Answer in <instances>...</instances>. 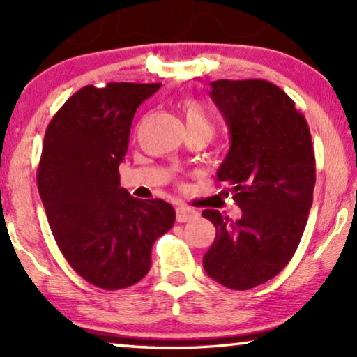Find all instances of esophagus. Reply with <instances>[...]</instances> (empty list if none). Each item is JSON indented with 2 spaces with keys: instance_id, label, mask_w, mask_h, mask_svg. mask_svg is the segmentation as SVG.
<instances>
[{
  "instance_id": "obj_1",
  "label": "esophagus",
  "mask_w": 357,
  "mask_h": 357,
  "mask_svg": "<svg viewBox=\"0 0 357 357\" xmlns=\"http://www.w3.org/2000/svg\"><path fill=\"white\" fill-rule=\"evenodd\" d=\"M197 218H198V211H195V209L188 208V206L177 208V221L178 222H190Z\"/></svg>"
}]
</instances>
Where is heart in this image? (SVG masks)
<instances>
[{
	"label": "heart",
	"mask_w": 357,
	"mask_h": 357,
	"mask_svg": "<svg viewBox=\"0 0 357 357\" xmlns=\"http://www.w3.org/2000/svg\"><path fill=\"white\" fill-rule=\"evenodd\" d=\"M182 114L185 119V123H187L188 131L195 130H206L209 133H213V123L211 120L208 119L206 112L203 110V107L198 104L197 100L187 99L182 102Z\"/></svg>",
	"instance_id": "b5f03b06"
}]
</instances>
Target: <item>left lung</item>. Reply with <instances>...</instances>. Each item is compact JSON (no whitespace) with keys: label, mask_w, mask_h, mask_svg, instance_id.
Instances as JSON below:
<instances>
[{"label":"left lung","mask_w":357,"mask_h":357,"mask_svg":"<svg viewBox=\"0 0 357 357\" xmlns=\"http://www.w3.org/2000/svg\"><path fill=\"white\" fill-rule=\"evenodd\" d=\"M209 96L231 133L218 182L229 185L242 218L204 209L216 238L203 266L219 284L245 291L275 278L297 250L314 199V146L294 100L270 81H213Z\"/></svg>","instance_id":"1"}]
</instances>
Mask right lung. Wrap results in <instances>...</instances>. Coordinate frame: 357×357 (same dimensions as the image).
Returning a JSON list of instances; mask_svg holds the SVG:
<instances>
[{"label":"right lung","mask_w":357,"mask_h":357,"mask_svg":"<svg viewBox=\"0 0 357 357\" xmlns=\"http://www.w3.org/2000/svg\"><path fill=\"white\" fill-rule=\"evenodd\" d=\"M160 82H109L75 92L47 126L37 185L63 257L87 282L107 291L148 275L155 238L175 209L133 198L120 187L135 112Z\"/></svg>","instance_id":"obj_1"}]
</instances>
